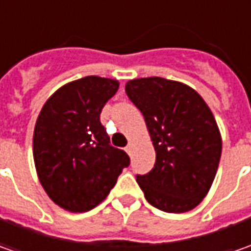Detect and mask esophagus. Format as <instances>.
<instances>
[{
	"instance_id": "esophagus-1",
	"label": "esophagus",
	"mask_w": 251,
	"mask_h": 251,
	"mask_svg": "<svg viewBox=\"0 0 251 251\" xmlns=\"http://www.w3.org/2000/svg\"><path fill=\"white\" fill-rule=\"evenodd\" d=\"M126 151H127V153H131V151H132V142H130V144L126 147Z\"/></svg>"
}]
</instances>
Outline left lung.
Wrapping results in <instances>:
<instances>
[{"mask_svg":"<svg viewBox=\"0 0 251 251\" xmlns=\"http://www.w3.org/2000/svg\"><path fill=\"white\" fill-rule=\"evenodd\" d=\"M156 152L150 173L137 176L147 201L170 214L187 212L208 194L222 153V138L205 100L186 83L160 76L126 83Z\"/></svg>","mask_w":251,"mask_h":251,"instance_id":"left-lung-1","label":"left lung"}]
</instances>
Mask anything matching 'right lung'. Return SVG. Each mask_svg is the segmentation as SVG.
I'll return each mask as SVG.
<instances>
[{
	"label": "right lung",
	"instance_id": "1",
	"mask_svg": "<svg viewBox=\"0 0 251 251\" xmlns=\"http://www.w3.org/2000/svg\"><path fill=\"white\" fill-rule=\"evenodd\" d=\"M117 79L96 75L63 85L47 99L33 132L36 173L47 196L70 212L99 205L130 158L109 144L100 113Z\"/></svg>",
	"mask_w": 251,
	"mask_h": 251
}]
</instances>
